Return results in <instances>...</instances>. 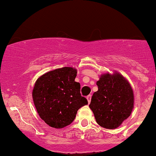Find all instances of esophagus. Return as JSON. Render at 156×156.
Returning <instances> with one entry per match:
<instances>
[{"label":"esophagus","mask_w":156,"mask_h":156,"mask_svg":"<svg viewBox=\"0 0 156 156\" xmlns=\"http://www.w3.org/2000/svg\"><path fill=\"white\" fill-rule=\"evenodd\" d=\"M91 98H92V95H89L87 97H86V99H87L88 103H89V104L90 103V101H91Z\"/></svg>","instance_id":"34e87169"}]
</instances>
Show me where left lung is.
Segmentation results:
<instances>
[{
    "label": "left lung",
    "instance_id": "left-lung-1",
    "mask_svg": "<svg viewBox=\"0 0 156 156\" xmlns=\"http://www.w3.org/2000/svg\"><path fill=\"white\" fill-rule=\"evenodd\" d=\"M98 91L92 95L89 108L97 124L116 129L131 115L134 94L128 80L118 72L105 73L96 82Z\"/></svg>",
    "mask_w": 156,
    "mask_h": 156
}]
</instances>
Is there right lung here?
<instances>
[{"instance_id": "right-lung-1", "label": "right lung", "mask_w": 156, "mask_h": 156, "mask_svg": "<svg viewBox=\"0 0 156 156\" xmlns=\"http://www.w3.org/2000/svg\"><path fill=\"white\" fill-rule=\"evenodd\" d=\"M77 70L71 67L47 72L37 79L32 95L40 118L51 127L61 129L71 124L77 111L88 104L81 96Z\"/></svg>"}]
</instances>
